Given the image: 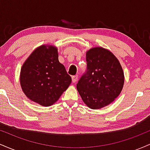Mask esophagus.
<instances>
[{"label":"esophagus","mask_w":150,"mask_h":150,"mask_svg":"<svg viewBox=\"0 0 150 150\" xmlns=\"http://www.w3.org/2000/svg\"><path fill=\"white\" fill-rule=\"evenodd\" d=\"M78 80V76L77 75H75V76L72 77V81H73V83H75Z\"/></svg>","instance_id":"1"}]
</instances>
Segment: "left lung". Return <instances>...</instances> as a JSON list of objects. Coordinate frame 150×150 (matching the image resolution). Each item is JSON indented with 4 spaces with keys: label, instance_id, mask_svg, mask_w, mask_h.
<instances>
[{
    "label": "left lung",
    "instance_id": "obj_1",
    "mask_svg": "<svg viewBox=\"0 0 150 150\" xmlns=\"http://www.w3.org/2000/svg\"><path fill=\"white\" fill-rule=\"evenodd\" d=\"M87 68L77 84L85 104L99 109L114 101L123 89L124 74L118 60L101 47L89 49L86 55Z\"/></svg>",
    "mask_w": 150,
    "mask_h": 150
}]
</instances>
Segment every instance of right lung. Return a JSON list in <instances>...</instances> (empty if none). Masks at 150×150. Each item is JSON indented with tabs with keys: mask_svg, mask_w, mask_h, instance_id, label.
<instances>
[{
	"mask_svg": "<svg viewBox=\"0 0 150 150\" xmlns=\"http://www.w3.org/2000/svg\"><path fill=\"white\" fill-rule=\"evenodd\" d=\"M20 80L25 95L43 106L54 104L72 82L58 61L57 49L45 45L36 49L26 60Z\"/></svg>",
	"mask_w": 150,
	"mask_h": 150,
	"instance_id": "obj_1",
	"label": "right lung"
}]
</instances>
